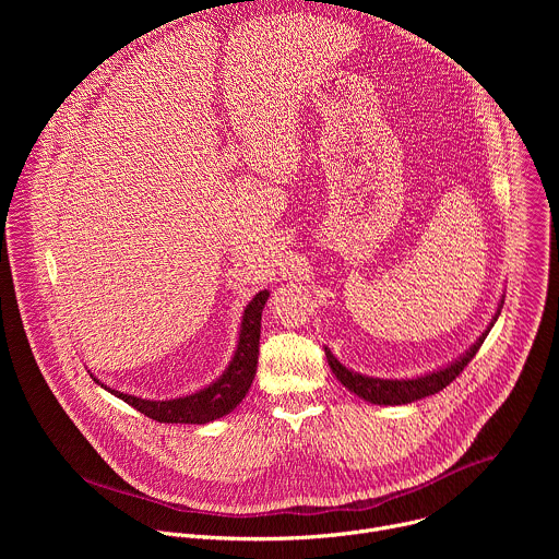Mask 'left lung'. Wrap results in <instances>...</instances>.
Here are the masks:
<instances>
[{"mask_svg":"<svg viewBox=\"0 0 559 559\" xmlns=\"http://www.w3.org/2000/svg\"><path fill=\"white\" fill-rule=\"evenodd\" d=\"M504 305V298L498 305V311L493 316L491 325L485 330V334L477 338L457 360H453L447 367H440L436 371H429L425 376H416V378H371V376H362L354 369H347L328 347H325V356L328 362L332 367V371L336 373V378L362 401L371 403V405H409L420 401V397L433 395L438 391H442L449 382L455 380V376H460V371L471 362V358L480 349V345L485 343L487 334L491 332L493 323L498 321L500 309Z\"/></svg>","mask_w":559,"mask_h":559,"instance_id":"obj_1","label":"left lung"}]
</instances>
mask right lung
<instances>
[{"mask_svg": "<svg viewBox=\"0 0 559 559\" xmlns=\"http://www.w3.org/2000/svg\"><path fill=\"white\" fill-rule=\"evenodd\" d=\"M270 298V292L263 289L259 292L250 305L243 311L241 318V332H238V343L236 352L225 367V371L207 386L181 395V397H170V401H147V397L130 395L117 389H110L102 384L93 373V378L108 389L112 395L121 397L123 403L141 412L143 416L156 420V423H168V425H205L212 420H218L234 412L238 403L243 401L246 393L252 386L254 373H257V362H259V338H261V313L263 307Z\"/></svg>", "mask_w": 559, "mask_h": 559, "instance_id": "add662e5", "label": "right lung"}]
</instances>
